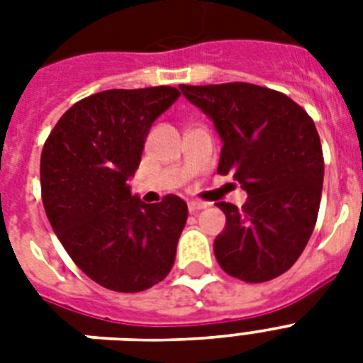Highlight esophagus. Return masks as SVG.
<instances>
[{
  "instance_id": "obj_1",
  "label": "esophagus",
  "mask_w": 363,
  "mask_h": 363,
  "mask_svg": "<svg viewBox=\"0 0 363 363\" xmlns=\"http://www.w3.org/2000/svg\"><path fill=\"white\" fill-rule=\"evenodd\" d=\"M205 207H207L205 201H190V203H188V211H190V213H198V211L205 209Z\"/></svg>"
}]
</instances>
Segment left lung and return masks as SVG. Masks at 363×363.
<instances>
[{"mask_svg": "<svg viewBox=\"0 0 363 363\" xmlns=\"http://www.w3.org/2000/svg\"><path fill=\"white\" fill-rule=\"evenodd\" d=\"M222 139L218 173L247 190V203L220 201L226 228L215 256L228 275L265 282L296 264L315 230L324 156L315 122L284 94L248 82L181 84Z\"/></svg>", "mask_w": 363, "mask_h": 363, "instance_id": "obj_1", "label": "left lung"}]
</instances>
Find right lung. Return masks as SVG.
I'll return each instance as SVG.
<instances>
[{
	"label": "right lung",
	"instance_id": "right-lung-1",
	"mask_svg": "<svg viewBox=\"0 0 363 363\" xmlns=\"http://www.w3.org/2000/svg\"><path fill=\"white\" fill-rule=\"evenodd\" d=\"M171 86L105 90L65 111L41 152L45 213L77 267L104 288L143 292L173 267L188 207L179 196L143 203L128 179Z\"/></svg>",
	"mask_w": 363,
	"mask_h": 363
}]
</instances>
